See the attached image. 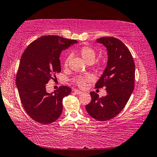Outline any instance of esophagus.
<instances>
[{"label": "esophagus", "instance_id": "1", "mask_svg": "<svg viewBox=\"0 0 157 157\" xmlns=\"http://www.w3.org/2000/svg\"><path fill=\"white\" fill-rule=\"evenodd\" d=\"M73 92H74V93H75V94H82V91H79V90H73Z\"/></svg>", "mask_w": 157, "mask_h": 157}]
</instances>
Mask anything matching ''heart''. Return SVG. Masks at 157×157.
I'll return each mask as SVG.
<instances>
[{"label":"heart","mask_w":157,"mask_h":157,"mask_svg":"<svg viewBox=\"0 0 157 157\" xmlns=\"http://www.w3.org/2000/svg\"><path fill=\"white\" fill-rule=\"evenodd\" d=\"M79 55H80L83 59L88 63H92L94 61L96 57V51L94 48L88 46H83L79 48L78 51ZM70 56H68L65 58L63 66L67 68L69 65ZM92 80V77L91 75H77L73 79V82L79 87H84L87 82Z\"/></svg>","instance_id":"heart-1"}]
</instances>
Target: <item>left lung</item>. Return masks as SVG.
I'll return each mask as SVG.
<instances>
[{
	"mask_svg": "<svg viewBox=\"0 0 157 157\" xmlns=\"http://www.w3.org/2000/svg\"><path fill=\"white\" fill-rule=\"evenodd\" d=\"M97 42L106 46L109 58L95 88H105L106 95L100 98L91 92V101L86 109L92 117L102 121L114 118L126 105L134 89L135 63L128 48L118 38L106 36Z\"/></svg>",
	"mask_w": 157,
	"mask_h": 157,
	"instance_id": "obj_1",
	"label": "left lung"
}]
</instances>
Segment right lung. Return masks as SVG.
Wrapping results in <instances>:
<instances>
[{"instance_id": "right-lung-1", "label": "right lung", "mask_w": 157, "mask_h": 157, "mask_svg": "<svg viewBox=\"0 0 157 157\" xmlns=\"http://www.w3.org/2000/svg\"><path fill=\"white\" fill-rule=\"evenodd\" d=\"M77 43L58 36H44L30 43L23 52L16 74L21 104L28 115L42 124L55 121L63 111V99L71 89L61 86L49 94L46 84L61 72L59 56L63 50Z\"/></svg>"}]
</instances>
